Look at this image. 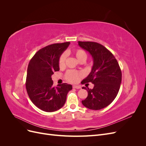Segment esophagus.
<instances>
[{
    "mask_svg": "<svg viewBox=\"0 0 146 146\" xmlns=\"http://www.w3.org/2000/svg\"><path fill=\"white\" fill-rule=\"evenodd\" d=\"M73 88H76V89H80L81 87L80 86H77V85H73Z\"/></svg>",
    "mask_w": 146,
    "mask_h": 146,
    "instance_id": "obj_1",
    "label": "esophagus"
}]
</instances>
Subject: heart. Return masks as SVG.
Wrapping results in <instances>:
<instances>
[{
    "mask_svg": "<svg viewBox=\"0 0 146 146\" xmlns=\"http://www.w3.org/2000/svg\"><path fill=\"white\" fill-rule=\"evenodd\" d=\"M73 54L76 57L77 60L80 61H85L87 59V54L86 52L82 49H76L73 51ZM66 55L65 54H62L59 58L58 64L60 67H63L65 64ZM82 76V74L81 72L75 71V70H70L66 72L65 75V78L68 82L71 83H76L78 81L79 78Z\"/></svg>",
    "mask_w": 146,
    "mask_h": 146,
    "instance_id": "heart-1",
    "label": "heart"
}]
</instances>
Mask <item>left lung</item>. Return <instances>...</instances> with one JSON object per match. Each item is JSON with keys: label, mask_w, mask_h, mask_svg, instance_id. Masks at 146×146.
<instances>
[{"label": "left lung", "mask_w": 146, "mask_h": 146, "mask_svg": "<svg viewBox=\"0 0 146 146\" xmlns=\"http://www.w3.org/2000/svg\"><path fill=\"white\" fill-rule=\"evenodd\" d=\"M78 45L88 51L93 59L91 72L82 83L91 82L92 89L88 91V97L82 101L85 107L99 110L107 107L116 98L120 88L122 72L117 61L112 53L100 44L91 41H78Z\"/></svg>", "instance_id": "1"}]
</instances>
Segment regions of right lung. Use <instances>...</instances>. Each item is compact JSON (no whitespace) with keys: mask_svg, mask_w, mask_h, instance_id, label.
I'll list each match as a JSON object with an SVG mask.
<instances>
[{"mask_svg":"<svg viewBox=\"0 0 146 146\" xmlns=\"http://www.w3.org/2000/svg\"><path fill=\"white\" fill-rule=\"evenodd\" d=\"M70 42L53 44L39 50L30 60L26 78V90L33 104L46 112L63 107L71 85L63 83L54 87L52 76L59 71V58Z\"/></svg>","mask_w":146,"mask_h":146,"instance_id":"right-lung-1","label":"right lung"}]
</instances>
